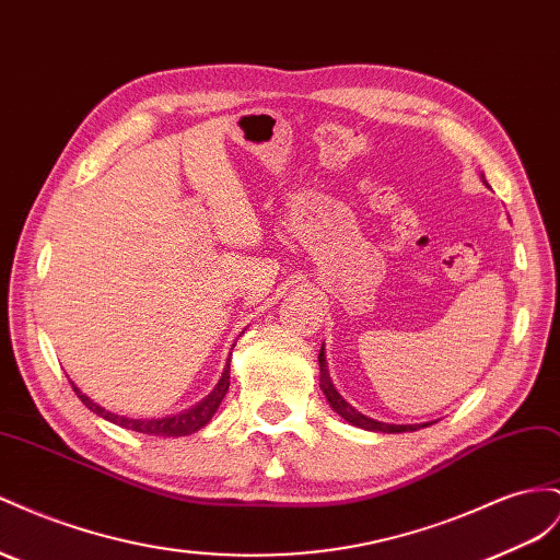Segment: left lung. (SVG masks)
Wrapping results in <instances>:
<instances>
[{"mask_svg":"<svg viewBox=\"0 0 560 560\" xmlns=\"http://www.w3.org/2000/svg\"><path fill=\"white\" fill-rule=\"evenodd\" d=\"M317 362H320V388H323V393L327 396V400H329V405H331V410H335L337 415H341L346 421H349V424H353V427H358V429H365V431H382V433H402V431H417V429H419V424H417V427L384 424V421H374V419H370V417H365V415H360L353 405H349V402H346V400L339 396L335 384H331L329 372H327V362H325V351H323V349H320V355H317ZM421 427H429V424H421Z\"/></svg>","mask_w":560,"mask_h":560,"instance_id":"obj_1","label":"left lung"}]
</instances>
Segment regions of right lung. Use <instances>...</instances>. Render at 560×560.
<instances>
[{
	"label": "right lung",
	"instance_id": "right-lung-1",
	"mask_svg": "<svg viewBox=\"0 0 560 560\" xmlns=\"http://www.w3.org/2000/svg\"><path fill=\"white\" fill-rule=\"evenodd\" d=\"M231 365H225L223 370V376L219 380L217 388L209 393V396L200 402L190 407L188 412H180V415H174V417H162V419H129V417H119V415H113V412H105L101 405H96L94 400H89L84 393L72 384L74 393H78V398L89 407V410L96 412L98 417L113 421V424L117 427H125L129 431H136V433H145V435H164V438H178V435H188V433H195L200 431L207 421L214 417L217 407L221 405L223 396L229 393V386H231V374H229Z\"/></svg>",
	"mask_w": 560,
	"mask_h": 560
}]
</instances>
